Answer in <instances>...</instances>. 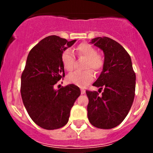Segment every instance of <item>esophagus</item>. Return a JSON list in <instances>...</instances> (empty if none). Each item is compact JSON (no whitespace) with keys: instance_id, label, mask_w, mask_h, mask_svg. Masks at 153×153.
I'll list each match as a JSON object with an SVG mask.
<instances>
[{"instance_id":"obj_1","label":"esophagus","mask_w":153,"mask_h":153,"mask_svg":"<svg viewBox=\"0 0 153 153\" xmlns=\"http://www.w3.org/2000/svg\"><path fill=\"white\" fill-rule=\"evenodd\" d=\"M81 93L82 94V95H83V94H84V93H85V90H84V89H81Z\"/></svg>"}]
</instances>
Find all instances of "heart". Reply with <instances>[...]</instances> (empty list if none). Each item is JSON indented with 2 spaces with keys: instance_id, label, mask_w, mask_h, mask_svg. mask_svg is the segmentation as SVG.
<instances>
[{
  "instance_id": "b5f03b06",
  "label": "heart",
  "mask_w": 153,
  "mask_h": 153,
  "mask_svg": "<svg viewBox=\"0 0 153 153\" xmlns=\"http://www.w3.org/2000/svg\"><path fill=\"white\" fill-rule=\"evenodd\" d=\"M75 52L78 58H85L82 72H72L67 75L68 82L81 87H84L94 79V73L91 69L96 72L102 70L105 64V59L102 54L98 53L95 47L86 42L81 43L75 48ZM61 63L64 69L71 72L74 69L75 57L70 50H65L61 55ZM91 69L90 70V69Z\"/></svg>"
}]
</instances>
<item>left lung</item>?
<instances>
[{"mask_svg":"<svg viewBox=\"0 0 153 153\" xmlns=\"http://www.w3.org/2000/svg\"><path fill=\"white\" fill-rule=\"evenodd\" d=\"M92 44L104 52L105 64L93 86L104 89L101 95L96 91L86 90L89 98L87 116L89 122L100 129H112L127 115L133 103L135 73L128 52L117 41L108 37H98Z\"/></svg>","mask_w":153,"mask_h":153,"instance_id":"1","label":"left lung"}]
</instances>
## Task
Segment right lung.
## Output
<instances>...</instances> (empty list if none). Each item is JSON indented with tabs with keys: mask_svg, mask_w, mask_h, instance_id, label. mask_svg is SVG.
Returning a JSON list of instances; mask_svg holds the SVG:
<instances>
[{
	"mask_svg": "<svg viewBox=\"0 0 153 153\" xmlns=\"http://www.w3.org/2000/svg\"><path fill=\"white\" fill-rule=\"evenodd\" d=\"M75 41L50 35L32 48L27 57L21 75V98L30 118L43 129H56L67 124L71 109L81 95L75 84L54 89L65 76L61 55Z\"/></svg>",
	"mask_w": 153,
	"mask_h": 153,
	"instance_id": "add662e5",
	"label": "right lung"
}]
</instances>
